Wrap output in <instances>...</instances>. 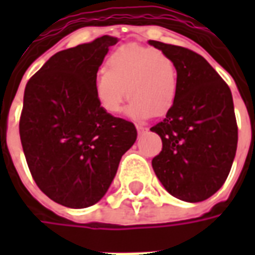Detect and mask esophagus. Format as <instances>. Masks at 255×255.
I'll list each match as a JSON object with an SVG mask.
<instances>
[{
	"label": "esophagus",
	"instance_id": "obj_1",
	"mask_svg": "<svg viewBox=\"0 0 255 255\" xmlns=\"http://www.w3.org/2000/svg\"><path fill=\"white\" fill-rule=\"evenodd\" d=\"M136 129H138L139 133H143L147 131V127H144V126H142V124H136Z\"/></svg>",
	"mask_w": 255,
	"mask_h": 255
}]
</instances>
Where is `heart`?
Returning <instances> with one entry per match:
<instances>
[{"label":"heart","mask_w":255,"mask_h":255,"mask_svg":"<svg viewBox=\"0 0 255 255\" xmlns=\"http://www.w3.org/2000/svg\"><path fill=\"white\" fill-rule=\"evenodd\" d=\"M94 90L108 113L122 111L127 91L129 116H162L176 100V64L165 52L136 43L124 45L111 53L106 68L97 71Z\"/></svg>","instance_id":"obj_1"}]
</instances>
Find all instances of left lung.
Masks as SVG:
<instances>
[{
    "label": "left lung",
    "mask_w": 255,
    "mask_h": 255,
    "mask_svg": "<svg viewBox=\"0 0 255 255\" xmlns=\"http://www.w3.org/2000/svg\"><path fill=\"white\" fill-rule=\"evenodd\" d=\"M177 68V94L165 119L150 128L162 140L151 165L171 195L186 202L212 197L230 175L238 146L232 94L198 53L149 41Z\"/></svg>",
    "instance_id": "left-lung-1"
}]
</instances>
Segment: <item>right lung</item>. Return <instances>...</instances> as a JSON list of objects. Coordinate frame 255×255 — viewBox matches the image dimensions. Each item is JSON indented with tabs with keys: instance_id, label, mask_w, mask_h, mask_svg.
Segmentation results:
<instances>
[{
	"instance_id": "1",
	"label": "right lung",
	"mask_w": 255,
	"mask_h": 255,
	"mask_svg": "<svg viewBox=\"0 0 255 255\" xmlns=\"http://www.w3.org/2000/svg\"><path fill=\"white\" fill-rule=\"evenodd\" d=\"M116 43L104 35L56 53L25 86L19 131L27 165L39 190L67 208L98 202L136 140L132 123L95 97V73Z\"/></svg>"
}]
</instances>
